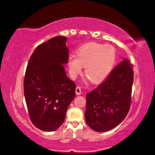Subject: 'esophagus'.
Returning a JSON list of instances; mask_svg holds the SVG:
<instances>
[{"instance_id": "34e87169", "label": "esophagus", "mask_w": 155, "mask_h": 155, "mask_svg": "<svg viewBox=\"0 0 155 155\" xmlns=\"http://www.w3.org/2000/svg\"><path fill=\"white\" fill-rule=\"evenodd\" d=\"M76 94L77 95H79L81 94V89L79 86H77V88H76Z\"/></svg>"}]
</instances>
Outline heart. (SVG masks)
<instances>
[{
  "label": "heart",
  "mask_w": 155,
  "mask_h": 155,
  "mask_svg": "<svg viewBox=\"0 0 155 155\" xmlns=\"http://www.w3.org/2000/svg\"><path fill=\"white\" fill-rule=\"evenodd\" d=\"M116 51L111 45H102L91 42L77 50L76 56L68 59L71 77L75 78L85 67V76L93 84H99L106 79L116 62Z\"/></svg>",
  "instance_id": "obj_1"
}]
</instances>
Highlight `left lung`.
Here are the masks:
<instances>
[{
  "mask_svg": "<svg viewBox=\"0 0 155 155\" xmlns=\"http://www.w3.org/2000/svg\"><path fill=\"white\" fill-rule=\"evenodd\" d=\"M131 67L130 61L124 59L102 84L86 94L85 119L95 131L112 130L127 115L134 83Z\"/></svg>",
  "mask_w": 155,
  "mask_h": 155,
  "instance_id": "8db88e82",
  "label": "left lung"
}]
</instances>
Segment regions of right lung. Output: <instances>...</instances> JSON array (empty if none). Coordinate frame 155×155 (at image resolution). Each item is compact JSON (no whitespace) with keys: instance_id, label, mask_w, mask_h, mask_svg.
<instances>
[{"instance_id":"1","label":"right lung","mask_w":155,"mask_h":155,"mask_svg":"<svg viewBox=\"0 0 155 155\" xmlns=\"http://www.w3.org/2000/svg\"><path fill=\"white\" fill-rule=\"evenodd\" d=\"M64 36L39 45L30 58L24 81L28 112L34 125L53 131L64 123L67 108L75 97L76 85L67 77L69 49Z\"/></svg>"}]
</instances>
